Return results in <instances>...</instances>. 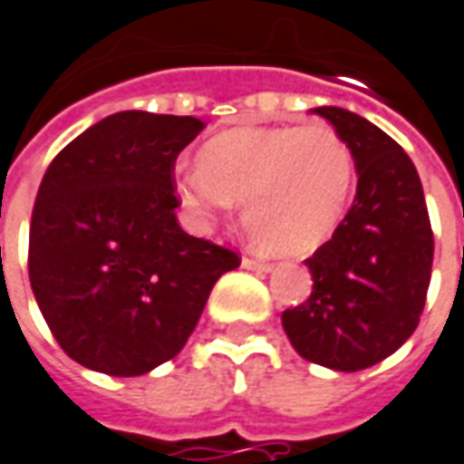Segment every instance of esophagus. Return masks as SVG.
<instances>
[{"label":"esophagus","instance_id":"1","mask_svg":"<svg viewBox=\"0 0 464 464\" xmlns=\"http://www.w3.org/2000/svg\"><path fill=\"white\" fill-rule=\"evenodd\" d=\"M243 268H248V271H271V264H266V261H256V258H251V256H243L241 261Z\"/></svg>","mask_w":464,"mask_h":464}]
</instances>
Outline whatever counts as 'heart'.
Returning <instances> with one entry per match:
<instances>
[{
	"label": "heart",
	"instance_id": "obj_1",
	"mask_svg": "<svg viewBox=\"0 0 464 464\" xmlns=\"http://www.w3.org/2000/svg\"><path fill=\"white\" fill-rule=\"evenodd\" d=\"M354 155L324 122L304 128H236L196 153V173L176 178V196L198 228L231 206L251 241L274 256L316 251L344 218Z\"/></svg>",
	"mask_w": 464,
	"mask_h": 464
}]
</instances>
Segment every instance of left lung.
Masks as SVG:
<instances>
[{
  "label": "left lung",
  "instance_id": "left-lung-1",
  "mask_svg": "<svg viewBox=\"0 0 464 464\" xmlns=\"http://www.w3.org/2000/svg\"><path fill=\"white\" fill-rule=\"evenodd\" d=\"M354 155L356 196L332 241L306 258L309 299L281 314L306 362L359 372L400 349L420 324L435 238L410 155L344 108H316Z\"/></svg>",
  "mask_w": 464,
  "mask_h": 464
}]
</instances>
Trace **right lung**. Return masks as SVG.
<instances>
[{
  "instance_id": "obj_1",
  "label": "right lung",
  "mask_w": 464,
  "mask_h": 464,
  "mask_svg": "<svg viewBox=\"0 0 464 464\" xmlns=\"http://www.w3.org/2000/svg\"><path fill=\"white\" fill-rule=\"evenodd\" d=\"M206 122L125 110L77 135L42 178L29 284L64 354L140 377L186 346L241 258L178 226L176 158Z\"/></svg>"
}]
</instances>
